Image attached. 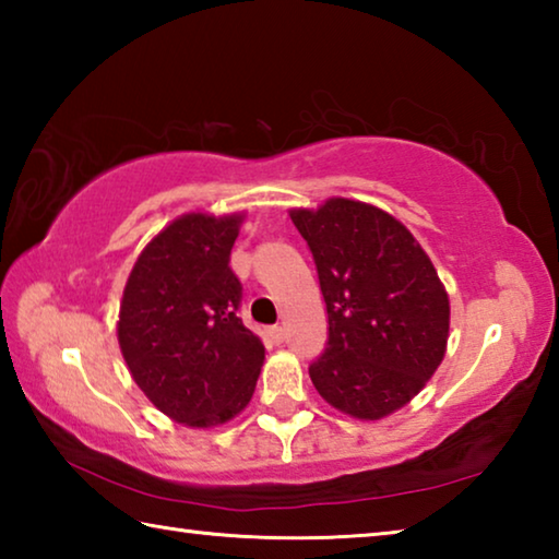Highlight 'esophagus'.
<instances>
[{"label":"esophagus","mask_w":559,"mask_h":559,"mask_svg":"<svg viewBox=\"0 0 559 559\" xmlns=\"http://www.w3.org/2000/svg\"><path fill=\"white\" fill-rule=\"evenodd\" d=\"M269 337H271V343H276V345H281L283 340H286V330H283L281 325H273L271 330H269Z\"/></svg>","instance_id":"obj_1"}]
</instances>
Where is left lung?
Listing matches in <instances>:
<instances>
[{
  "label": "left lung",
  "instance_id": "left-lung-1",
  "mask_svg": "<svg viewBox=\"0 0 559 559\" xmlns=\"http://www.w3.org/2000/svg\"><path fill=\"white\" fill-rule=\"evenodd\" d=\"M328 308V345L308 367L328 404L382 419L437 372L449 340V296L404 224L372 204L328 200L293 210Z\"/></svg>",
  "mask_w": 559,
  "mask_h": 559
}]
</instances>
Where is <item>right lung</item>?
<instances>
[{"label": "right lung", "mask_w": 559, "mask_h": 559, "mask_svg": "<svg viewBox=\"0 0 559 559\" xmlns=\"http://www.w3.org/2000/svg\"><path fill=\"white\" fill-rule=\"evenodd\" d=\"M241 216L185 214L145 246L120 302L118 343L132 380L187 427L229 421L266 357L241 323L231 246Z\"/></svg>", "instance_id": "right-lung-1"}]
</instances>
